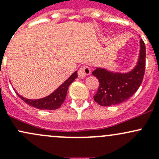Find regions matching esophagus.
<instances>
[{"mask_svg":"<svg viewBox=\"0 0 159 159\" xmlns=\"http://www.w3.org/2000/svg\"><path fill=\"white\" fill-rule=\"evenodd\" d=\"M90 74H91V68L87 65L81 67L80 69L78 70V77L81 78H84V77L89 75Z\"/></svg>","mask_w":159,"mask_h":159,"instance_id":"34e87169","label":"esophagus"}]
</instances>
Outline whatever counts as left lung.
Masks as SVG:
<instances>
[{"label": "left lung", "instance_id": "1", "mask_svg": "<svg viewBox=\"0 0 159 159\" xmlns=\"http://www.w3.org/2000/svg\"><path fill=\"white\" fill-rule=\"evenodd\" d=\"M145 70V44L140 41V54L137 65L129 73H113L97 68L92 72L99 81L94 102L104 107L121 104L137 91L143 81Z\"/></svg>", "mask_w": 159, "mask_h": 159}]
</instances>
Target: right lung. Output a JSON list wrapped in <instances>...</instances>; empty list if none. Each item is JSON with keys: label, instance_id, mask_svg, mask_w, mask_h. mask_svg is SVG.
<instances>
[{"label": "right lung", "instance_id": "1", "mask_svg": "<svg viewBox=\"0 0 159 159\" xmlns=\"http://www.w3.org/2000/svg\"><path fill=\"white\" fill-rule=\"evenodd\" d=\"M78 78V74L77 71L72 74L69 77V78L66 80L61 86H59L55 91L51 94L45 98H43L41 99H36V100H30V99L25 98L22 96L19 95L17 93V95L20 98V99L24 101L25 103L30 105L32 107L41 110H54L60 108L61 105L65 102V98L67 95V91H68V87L75 78Z\"/></svg>", "mask_w": 159, "mask_h": 159}]
</instances>
